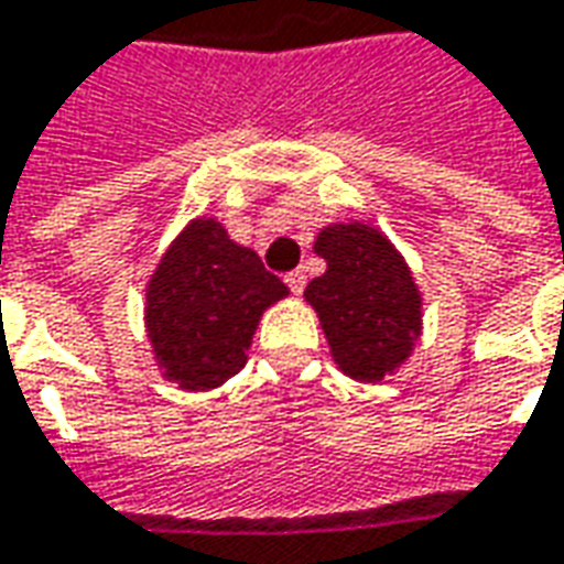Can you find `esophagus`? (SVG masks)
Here are the masks:
<instances>
[{
    "label": "esophagus",
    "instance_id": "34e87169",
    "mask_svg": "<svg viewBox=\"0 0 564 564\" xmlns=\"http://www.w3.org/2000/svg\"><path fill=\"white\" fill-rule=\"evenodd\" d=\"M283 281H286V286H290V290H293V293L299 296V293L305 290V271H302V268H296V271H290Z\"/></svg>",
    "mask_w": 564,
    "mask_h": 564
}]
</instances>
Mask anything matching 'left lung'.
Masks as SVG:
<instances>
[{
  "instance_id": "left-lung-1",
  "label": "left lung",
  "mask_w": 564,
  "mask_h": 564,
  "mask_svg": "<svg viewBox=\"0 0 564 564\" xmlns=\"http://www.w3.org/2000/svg\"><path fill=\"white\" fill-rule=\"evenodd\" d=\"M327 271L305 299L321 317L336 364L348 377L379 382L420 339V293L404 259L367 225H330L314 243Z\"/></svg>"
}]
</instances>
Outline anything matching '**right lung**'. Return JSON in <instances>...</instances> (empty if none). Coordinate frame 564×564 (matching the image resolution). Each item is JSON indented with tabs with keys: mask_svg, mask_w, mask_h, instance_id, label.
Masks as SVG:
<instances>
[{
	"mask_svg": "<svg viewBox=\"0 0 564 564\" xmlns=\"http://www.w3.org/2000/svg\"><path fill=\"white\" fill-rule=\"evenodd\" d=\"M286 296L278 274L213 218L175 240L148 290V333L156 361L182 389H216L247 364L256 324Z\"/></svg>",
	"mask_w": 564,
	"mask_h": 564,
	"instance_id": "1",
	"label": "right lung"
}]
</instances>
